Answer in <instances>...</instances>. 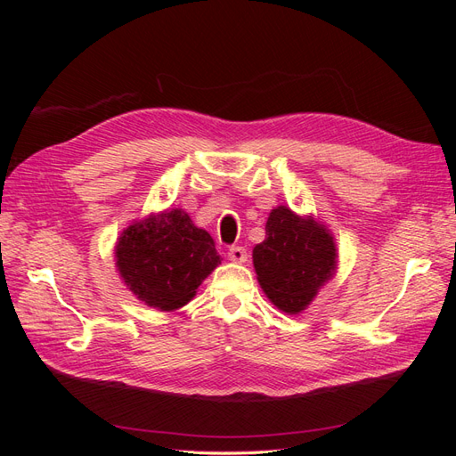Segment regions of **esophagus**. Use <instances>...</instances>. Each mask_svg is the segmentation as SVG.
Instances as JSON below:
<instances>
[{"label":"esophagus","mask_w":456,"mask_h":456,"mask_svg":"<svg viewBox=\"0 0 456 456\" xmlns=\"http://www.w3.org/2000/svg\"><path fill=\"white\" fill-rule=\"evenodd\" d=\"M228 258L232 260V262H245L247 260V251H245V247H240V245H233V247H230L228 249Z\"/></svg>","instance_id":"obj_1"}]
</instances>
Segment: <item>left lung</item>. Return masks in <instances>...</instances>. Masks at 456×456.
Returning a JSON list of instances; mask_svg holds the SVG:
<instances>
[{"label":"left lung","instance_id":"1","mask_svg":"<svg viewBox=\"0 0 456 456\" xmlns=\"http://www.w3.org/2000/svg\"><path fill=\"white\" fill-rule=\"evenodd\" d=\"M337 258L333 233L285 205L272 209L266 240L253 249L262 291L287 314L306 310L317 291L333 278Z\"/></svg>","mask_w":456,"mask_h":456}]
</instances>
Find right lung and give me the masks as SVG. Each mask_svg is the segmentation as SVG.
<instances>
[{"label": "right lung", "instance_id": "add662e5", "mask_svg": "<svg viewBox=\"0 0 456 456\" xmlns=\"http://www.w3.org/2000/svg\"><path fill=\"white\" fill-rule=\"evenodd\" d=\"M218 265L213 238L183 209H167L133 223L116 245V266L123 283L144 305L165 312L188 305Z\"/></svg>", "mask_w": 456, "mask_h": 456}]
</instances>
